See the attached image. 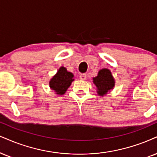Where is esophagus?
I'll use <instances>...</instances> for the list:
<instances>
[{
	"label": "esophagus",
	"instance_id": "esophagus-1",
	"mask_svg": "<svg viewBox=\"0 0 157 157\" xmlns=\"http://www.w3.org/2000/svg\"><path fill=\"white\" fill-rule=\"evenodd\" d=\"M79 78H80L81 80H85V79L86 78V75L84 74V73L81 74L80 75H79Z\"/></svg>",
	"mask_w": 157,
	"mask_h": 157
}]
</instances>
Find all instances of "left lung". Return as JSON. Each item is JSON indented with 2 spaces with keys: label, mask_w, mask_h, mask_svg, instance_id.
<instances>
[{
  "label": "left lung",
  "mask_w": 157,
  "mask_h": 157,
  "mask_svg": "<svg viewBox=\"0 0 157 157\" xmlns=\"http://www.w3.org/2000/svg\"><path fill=\"white\" fill-rule=\"evenodd\" d=\"M92 79L98 90L97 92L100 96L105 95L115 86V81L111 72L107 68L100 70L98 75Z\"/></svg>",
  "instance_id": "8db88e82"
}]
</instances>
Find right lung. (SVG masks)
Here are the masks:
<instances>
[{"mask_svg":"<svg viewBox=\"0 0 157 157\" xmlns=\"http://www.w3.org/2000/svg\"><path fill=\"white\" fill-rule=\"evenodd\" d=\"M73 79V74L68 72L65 67H60L57 73L49 82V86L57 94L63 95L71 86Z\"/></svg>","mask_w":157,"mask_h":157,"instance_id":"add662e5","label":"right lung"}]
</instances>
